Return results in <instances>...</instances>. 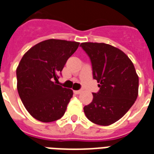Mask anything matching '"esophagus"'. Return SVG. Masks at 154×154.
Wrapping results in <instances>:
<instances>
[{"label": "esophagus", "mask_w": 154, "mask_h": 154, "mask_svg": "<svg viewBox=\"0 0 154 154\" xmlns=\"http://www.w3.org/2000/svg\"><path fill=\"white\" fill-rule=\"evenodd\" d=\"M73 93H74L75 94H80L81 93H82V90H74Z\"/></svg>", "instance_id": "esophagus-1"}]
</instances>
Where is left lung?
Instances as JSON below:
<instances>
[{"instance_id": "obj_1", "label": "left lung", "mask_w": 154, "mask_h": 154, "mask_svg": "<svg viewBox=\"0 0 154 154\" xmlns=\"http://www.w3.org/2000/svg\"><path fill=\"white\" fill-rule=\"evenodd\" d=\"M92 64L93 77L99 83L93 101L84 107L86 117L97 125H109L121 119L138 95V76L130 59L105 43H82Z\"/></svg>"}]
</instances>
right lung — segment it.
Returning a JSON list of instances; mask_svg holds the SVG:
<instances>
[{"label":"right lung","instance_id":"right-lung-1","mask_svg":"<svg viewBox=\"0 0 154 154\" xmlns=\"http://www.w3.org/2000/svg\"><path fill=\"white\" fill-rule=\"evenodd\" d=\"M79 42L49 39L32 47L17 69V91L28 112L42 122L60 119L72 97V90L57 82Z\"/></svg>","mask_w":154,"mask_h":154}]
</instances>
